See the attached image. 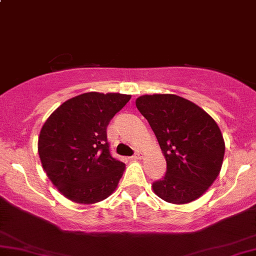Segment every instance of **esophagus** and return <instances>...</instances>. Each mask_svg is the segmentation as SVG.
I'll return each mask as SVG.
<instances>
[{"label": "esophagus", "mask_w": 256, "mask_h": 256, "mask_svg": "<svg viewBox=\"0 0 256 256\" xmlns=\"http://www.w3.org/2000/svg\"><path fill=\"white\" fill-rule=\"evenodd\" d=\"M141 158H142V154H141V152H136V154L132 156V160H135V161H138V160H141Z\"/></svg>", "instance_id": "34e87169"}]
</instances>
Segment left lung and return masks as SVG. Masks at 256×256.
Returning a JSON list of instances; mask_svg holds the SVG:
<instances>
[{
	"instance_id": "1",
	"label": "left lung",
	"mask_w": 256,
	"mask_h": 256,
	"mask_svg": "<svg viewBox=\"0 0 256 256\" xmlns=\"http://www.w3.org/2000/svg\"><path fill=\"white\" fill-rule=\"evenodd\" d=\"M136 108L148 121L166 158L167 172L152 184L161 200L187 204L204 194L219 176L226 151L214 118L174 94L142 95Z\"/></svg>"
}]
</instances>
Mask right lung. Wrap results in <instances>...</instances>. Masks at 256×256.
<instances>
[{"label":"right lung","mask_w":256,"mask_h":256,"mask_svg":"<svg viewBox=\"0 0 256 256\" xmlns=\"http://www.w3.org/2000/svg\"><path fill=\"white\" fill-rule=\"evenodd\" d=\"M131 95L90 92L56 108L43 124L38 154L44 172L66 198L94 204L112 196L125 164L112 157L106 128Z\"/></svg>","instance_id":"add662e5"}]
</instances>
